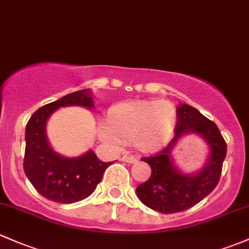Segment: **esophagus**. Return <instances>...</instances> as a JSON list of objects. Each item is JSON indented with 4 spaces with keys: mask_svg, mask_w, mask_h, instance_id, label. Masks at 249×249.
I'll return each mask as SVG.
<instances>
[{
    "mask_svg": "<svg viewBox=\"0 0 249 249\" xmlns=\"http://www.w3.org/2000/svg\"><path fill=\"white\" fill-rule=\"evenodd\" d=\"M122 161H125V162H129V164H133V162H136L138 161V158L134 157V156H124L121 158Z\"/></svg>",
    "mask_w": 249,
    "mask_h": 249,
    "instance_id": "1",
    "label": "esophagus"
}]
</instances>
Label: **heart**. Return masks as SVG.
<instances>
[{
    "mask_svg": "<svg viewBox=\"0 0 249 249\" xmlns=\"http://www.w3.org/2000/svg\"><path fill=\"white\" fill-rule=\"evenodd\" d=\"M176 109L167 101L129 102L114 107L108 124L101 122L98 138L108 145L119 147L121 141H133L136 148H156L175 127Z\"/></svg>",
    "mask_w": 249,
    "mask_h": 249,
    "instance_id": "heart-1",
    "label": "heart"
}]
</instances>
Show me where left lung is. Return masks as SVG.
<instances>
[{
    "instance_id": "8db88e82",
    "label": "left lung",
    "mask_w": 249,
    "mask_h": 249,
    "mask_svg": "<svg viewBox=\"0 0 249 249\" xmlns=\"http://www.w3.org/2000/svg\"><path fill=\"white\" fill-rule=\"evenodd\" d=\"M197 132L206 139L211 156L206 166L195 175L180 174L172 164L170 149L181 135ZM227 143L218 127L189 104L177 108L175 138L161 151L141 158L152 168L151 177L136 188L139 199L151 209L162 213L188 210L199 203L220 181Z\"/></svg>"
}]
</instances>
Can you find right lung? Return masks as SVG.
<instances>
[{
	"label": "right lung",
	"mask_w": 249,
	"mask_h": 249,
	"mask_svg": "<svg viewBox=\"0 0 249 249\" xmlns=\"http://www.w3.org/2000/svg\"><path fill=\"white\" fill-rule=\"evenodd\" d=\"M68 106L93 108L91 91L79 90L39 108L28 120L25 134L26 176L41 196L61 204L89 197L111 165L110 161H101L92 151L82 157L65 158L51 148L46 136L47 119L58 108Z\"/></svg>",
	"instance_id": "1"
}]
</instances>
